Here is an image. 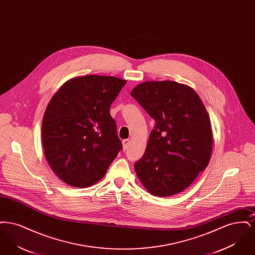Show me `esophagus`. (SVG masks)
Masks as SVG:
<instances>
[{
  "label": "esophagus",
  "instance_id": "1",
  "mask_svg": "<svg viewBox=\"0 0 255 255\" xmlns=\"http://www.w3.org/2000/svg\"><path fill=\"white\" fill-rule=\"evenodd\" d=\"M122 144H123V148L124 150H126L129 145H130V139H123L122 140Z\"/></svg>",
  "mask_w": 255,
  "mask_h": 255
}]
</instances>
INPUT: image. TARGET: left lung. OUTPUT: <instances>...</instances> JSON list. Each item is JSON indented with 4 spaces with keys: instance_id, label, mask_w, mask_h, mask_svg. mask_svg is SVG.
<instances>
[{
    "instance_id": "1",
    "label": "left lung",
    "mask_w": 255,
    "mask_h": 255,
    "mask_svg": "<svg viewBox=\"0 0 255 255\" xmlns=\"http://www.w3.org/2000/svg\"><path fill=\"white\" fill-rule=\"evenodd\" d=\"M131 96L155 120L134 171L151 194H178L209 162L213 139L206 109L192 88L174 81L141 83Z\"/></svg>"
}]
</instances>
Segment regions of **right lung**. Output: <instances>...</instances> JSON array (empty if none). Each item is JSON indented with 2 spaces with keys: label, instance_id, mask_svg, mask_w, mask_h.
Returning a JSON list of instances; mask_svg holds the SVG:
<instances>
[{
  "label": "right lung",
  "instance_id": "right-lung-1",
  "mask_svg": "<svg viewBox=\"0 0 255 255\" xmlns=\"http://www.w3.org/2000/svg\"><path fill=\"white\" fill-rule=\"evenodd\" d=\"M126 82L114 76L76 77L50 99L42 142L50 168L67 184L88 187L98 182L122 150L110 107Z\"/></svg>",
  "mask_w": 255,
  "mask_h": 255
}]
</instances>
